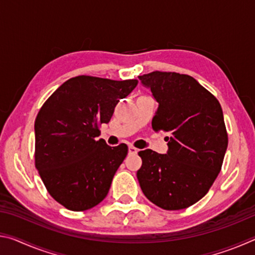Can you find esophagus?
I'll return each mask as SVG.
<instances>
[{
    "mask_svg": "<svg viewBox=\"0 0 255 255\" xmlns=\"http://www.w3.org/2000/svg\"><path fill=\"white\" fill-rule=\"evenodd\" d=\"M128 150H129V154H137L138 152V149L136 147H133V146H129Z\"/></svg>",
    "mask_w": 255,
    "mask_h": 255,
    "instance_id": "esophagus-1",
    "label": "esophagus"
}]
</instances>
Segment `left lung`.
<instances>
[{"mask_svg":"<svg viewBox=\"0 0 255 255\" xmlns=\"http://www.w3.org/2000/svg\"><path fill=\"white\" fill-rule=\"evenodd\" d=\"M158 102L155 131L166 132L169 149L140 150L137 179L144 195L165 210L196 204L222 170L228 136L221 107L192 76L155 71L138 76Z\"/></svg>","mask_w":255,"mask_h":255,"instance_id":"obj_1","label":"left lung"}]
</instances>
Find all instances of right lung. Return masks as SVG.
Listing matches in <instances>:
<instances>
[{"label": "right lung", "instance_id": "obj_1", "mask_svg": "<svg viewBox=\"0 0 255 255\" xmlns=\"http://www.w3.org/2000/svg\"><path fill=\"white\" fill-rule=\"evenodd\" d=\"M137 80L80 75L63 83L42 105L34 122V164L47 191L65 208H93L109 192L128 147L108 146L100 125L108 124L119 100Z\"/></svg>", "mask_w": 255, "mask_h": 255}]
</instances>
